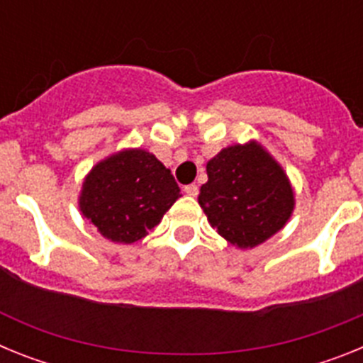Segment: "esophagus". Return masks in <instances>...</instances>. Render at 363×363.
<instances>
[{"label":"esophagus","mask_w":363,"mask_h":363,"mask_svg":"<svg viewBox=\"0 0 363 363\" xmlns=\"http://www.w3.org/2000/svg\"><path fill=\"white\" fill-rule=\"evenodd\" d=\"M184 192L185 194H189V196H198V185H194V184H191V185H185L184 187Z\"/></svg>","instance_id":"34e87169"}]
</instances>
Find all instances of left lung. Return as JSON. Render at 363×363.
<instances>
[{
    "label": "left lung",
    "instance_id": "1",
    "mask_svg": "<svg viewBox=\"0 0 363 363\" xmlns=\"http://www.w3.org/2000/svg\"><path fill=\"white\" fill-rule=\"evenodd\" d=\"M198 203L211 227L238 249H252L281 230L294 211L284 167L251 140L221 149L207 162Z\"/></svg>",
    "mask_w": 363,
    "mask_h": 363
}]
</instances>
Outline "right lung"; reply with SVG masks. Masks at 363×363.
Returning <instances> with one entry per match:
<instances>
[{
    "instance_id": "1",
    "label": "right lung",
    "mask_w": 363,
    "mask_h": 363,
    "mask_svg": "<svg viewBox=\"0 0 363 363\" xmlns=\"http://www.w3.org/2000/svg\"><path fill=\"white\" fill-rule=\"evenodd\" d=\"M179 194L171 171L145 149H123L85 176L78 207L104 238L134 243L145 238Z\"/></svg>"
}]
</instances>
